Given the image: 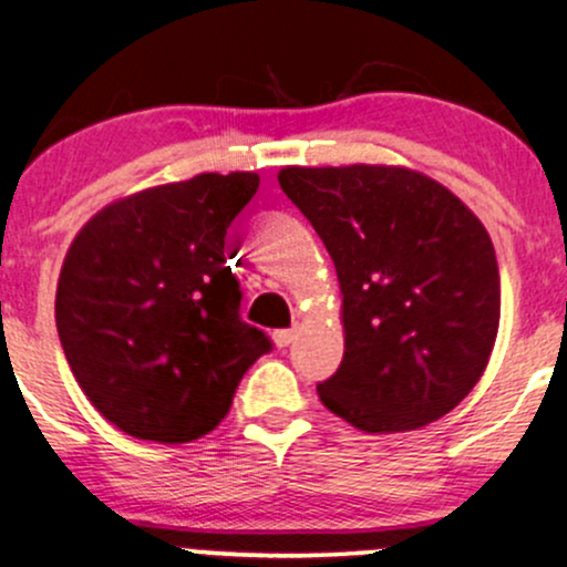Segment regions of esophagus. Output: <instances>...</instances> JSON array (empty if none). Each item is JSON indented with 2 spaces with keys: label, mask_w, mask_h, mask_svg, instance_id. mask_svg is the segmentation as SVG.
<instances>
[{
  "label": "esophagus",
  "mask_w": 567,
  "mask_h": 567,
  "mask_svg": "<svg viewBox=\"0 0 567 567\" xmlns=\"http://www.w3.org/2000/svg\"><path fill=\"white\" fill-rule=\"evenodd\" d=\"M292 338H296V328H290V330H275V343H277L279 349L290 347Z\"/></svg>",
  "instance_id": "1"
}]
</instances>
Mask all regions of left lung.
I'll return each mask as SVG.
<instances>
[{"mask_svg": "<svg viewBox=\"0 0 567 567\" xmlns=\"http://www.w3.org/2000/svg\"><path fill=\"white\" fill-rule=\"evenodd\" d=\"M341 285L343 360L322 405L368 434L421 429L483 379L501 320L496 250L451 188L396 165L282 167Z\"/></svg>", "mask_w": 567, "mask_h": 567, "instance_id": "left-lung-1", "label": "left lung"}]
</instances>
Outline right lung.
I'll return each instance as SVG.
<instances>
[{"instance_id": "right-lung-1", "label": "right lung", "mask_w": 567, "mask_h": 567, "mask_svg": "<svg viewBox=\"0 0 567 567\" xmlns=\"http://www.w3.org/2000/svg\"><path fill=\"white\" fill-rule=\"evenodd\" d=\"M256 173H199L95 213L63 258L55 324L93 408L135 440L192 442L229 413L271 349L239 317L226 229Z\"/></svg>"}]
</instances>
